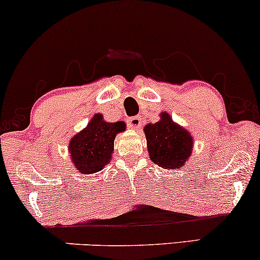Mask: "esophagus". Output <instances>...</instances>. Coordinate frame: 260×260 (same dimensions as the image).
<instances>
[{
	"label": "esophagus",
	"instance_id": "34e87169",
	"mask_svg": "<svg viewBox=\"0 0 260 260\" xmlns=\"http://www.w3.org/2000/svg\"><path fill=\"white\" fill-rule=\"evenodd\" d=\"M127 124H129V126L131 127V129L139 130L141 127V124H142V120H141V117L136 115V117L129 118V120H127Z\"/></svg>",
	"mask_w": 260,
	"mask_h": 260
}]
</instances>
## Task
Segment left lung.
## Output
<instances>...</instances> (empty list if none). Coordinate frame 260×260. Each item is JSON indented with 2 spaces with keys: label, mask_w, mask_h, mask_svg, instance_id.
<instances>
[{
  "label": "left lung",
  "mask_w": 260,
  "mask_h": 260,
  "mask_svg": "<svg viewBox=\"0 0 260 260\" xmlns=\"http://www.w3.org/2000/svg\"><path fill=\"white\" fill-rule=\"evenodd\" d=\"M147 146L150 160L169 170L184 168V162L191 154L193 139L187 130L172 121L168 113L161 119L145 127Z\"/></svg>",
  "instance_id": "8db88e82"
}]
</instances>
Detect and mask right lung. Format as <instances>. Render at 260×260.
Instances as JSON below:
<instances>
[{"mask_svg": "<svg viewBox=\"0 0 260 260\" xmlns=\"http://www.w3.org/2000/svg\"><path fill=\"white\" fill-rule=\"evenodd\" d=\"M124 130L123 121L107 123L101 114H96L70 142V153L77 170L85 175L100 171L110 161L115 135Z\"/></svg>", "mask_w": 260, "mask_h": 260, "instance_id": "add662e5", "label": "right lung"}]
</instances>
